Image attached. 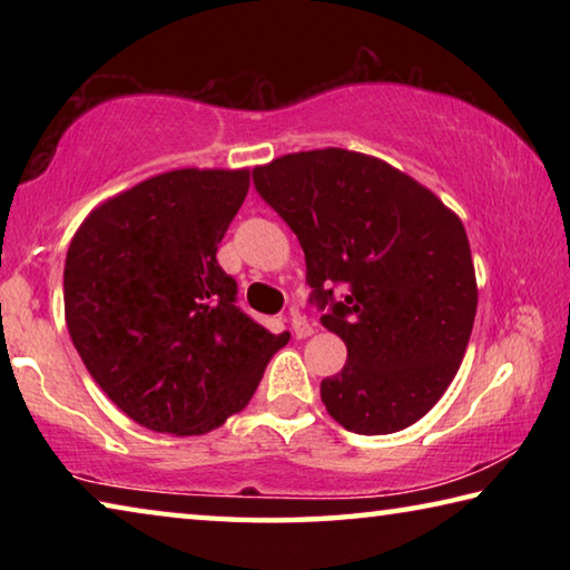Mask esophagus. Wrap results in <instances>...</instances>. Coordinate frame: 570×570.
<instances>
[{"label": "esophagus", "instance_id": "esophagus-1", "mask_svg": "<svg viewBox=\"0 0 570 570\" xmlns=\"http://www.w3.org/2000/svg\"><path fill=\"white\" fill-rule=\"evenodd\" d=\"M292 332H294L296 340H306V336L314 334V326H312V322L306 320V316L292 314Z\"/></svg>", "mask_w": 570, "mask_h": 570}]
</instances>
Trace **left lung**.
I'll return each instance as SVG.
<instances>
[{"instance_id": "8db88e82", "label": "left lung", "mask_w": 570, "mask_h": 570, "mask_svg": "<svg viewBox=\"0 0 570 570\" xmlns=\"http://www.w3.org/2000/svg\"><path fill=\"white\" fill-rule=\"evenodd\" d=\"M264 200L298 238L306 282L346 364L322 380L326 412L356 435L424 417L455 380L478 312L470 240L455 210L407 173L344 148L254 168ZM332 283H344L342 303Z\"/></svg>"}]
</instances>
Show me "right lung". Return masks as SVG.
<instances>
[{
    "mask_svg": "<svg viewBox=\"0 0 570 570\" xmlns=\"http://www.w3.org/2000/svg\"><path fill=\"white\" fill-rule=\"evenodd\" d=\"M248 168H178L95 206L65 258V322L118 410L153 432L206 435L254 397L288 334L236 306L216 262Z\"/></svg>",
    "mask_w": 570,
    "mask_h": 570,
    "instance_id": "obj_1",
    "label": "right lung"
}]
</instances>
